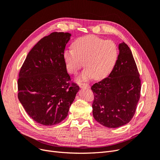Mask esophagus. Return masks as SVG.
Here are the masks:
<instances>
[{
	"label": "esophagus",
	"mask_w": 160,
	"mask_h": 160,
	"mask_svg": "<svg viewBox=\"0 0 160 160\" xmlns=\"http://www.w3.org/2000/svg\"><path fill=\"white\" fill-rule=\"evenodd\" d=\"M79 87L81 88H89L90 85L89 83H79Z\"/></svg>",
	"instance_id": "1"
}]
</instances>
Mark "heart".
<instances>
[{
	"mask_svg": "<svg viewBox=\"0 0 160 160\" xmlns=\"http://www.w3.org/2000/svg\"><path fill=\"white\" fill-rule=\"evenodd\" d=\"M72 49L63 52V59L69 73L75 75L85 65L79 80L92 77L103 79L112 71L118 61L119 49L112 40H105L95 35H88L76 39Z\"/></svg>",
	"mask_w": 160,
	"mask_h": 160,
	"instance_id": "obj_1",
	"label": "heart"
}]
</instances>
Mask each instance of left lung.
Returning <instances> with one entry per match:
<instances>
[{"mask_svg": "<svg viewBox=\"0 0 160 160\" xmlns=\"http://www.w3.org/2000/svg\"><path fill=\"white\" fill-rule=\"evenodd\" d=\"M119 49L109 75L91 87L93 118L109 128L123 126L132 120L141 93V80L132 51L124 42Z\"/></svg>", "mask_w": 160, "mask_h": 160, "instance_id": "left-lung-1", "label": "left lung"}]
</instances>
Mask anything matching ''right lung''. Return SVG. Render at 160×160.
<instances>
[{"mask_svg":"<svg viewBox=\"0 0 160 160\" xmlns=\"http://www.w3.org/2000/svg\"><path fill=\"white\" fill-rule=\"evenodd\" d=\"M70 37L68 32H53L42 38L19 71L18 98L27 114L43 125L64 120L79 89L71 81L63 59Z\"/></svg>","mask_w":160,"mask_h":160,"instance_id":"right-lung-1","label":"right lung"}]
</instances>
